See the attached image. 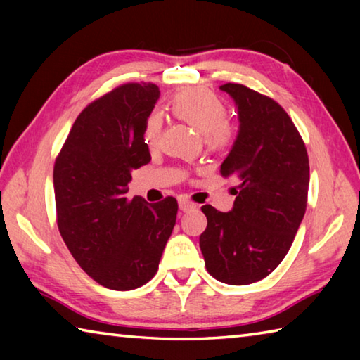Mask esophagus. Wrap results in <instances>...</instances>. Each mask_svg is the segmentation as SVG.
<instances>
[{
    "label": "esophagus",
    "mask_w": 360,
    "mask_h": 360,
    "mask_svg": "<svg viewBox=\"0 0 360 360\" xmlns=\"http://www.w3.org/2000/svg\"><path fill=\"white\" fill-rule=\"evenodd\" d=\"M195 208V203H192V202H188V200H179V210L182 211V212H187V211H192Z\"/></svg>",
    "instance_id": "esophagus-1"
}]
</instances>
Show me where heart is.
Segmentation results:
<instances>
[{"label": "heart", "instance_id": "heart-1", "mask_svg": "<svg viewBox=\"0 0 360 360\" xmlns=\"http://www.w3.org/2000/svg\"><path fill=\"white\" fill-rule=\"evenodd\" d=\"M172 111L195 130L205 135V141L212 149H221L230 141L231 127L227 117V106L219 96L206 89H187L176 94L172 103ZM163 117L160 112H150L144 124V141L155 146L160 138Z\"/></svg>", "mask_w": 360, "mask_h": 360}]
</instances>
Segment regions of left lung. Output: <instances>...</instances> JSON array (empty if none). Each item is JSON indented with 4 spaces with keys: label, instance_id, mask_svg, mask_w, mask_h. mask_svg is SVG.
I'll list each match as a JSON object with an SVG mask.
<instances>
[{
    "label": "left lung",
    "instance_id": "obj_1",
    "mask_svg": "<svg viewBox=\"0 0 360 360\" xmlns=\"http://www.w3.org/2000/svg\"><path fill=\"white\" fill-rule=\"evenodd\" d=\"M221 90L233 98L240 120L221 174L236 176L240 186L231 211L202 206L208 225L200 249L212 278L245 285L270 275L289 252L307 211L309 162L300 133L275 100L241 84Z\"/></svg>",
    "mask_w": 360,
    "mask_h": 360
}]
</instances>
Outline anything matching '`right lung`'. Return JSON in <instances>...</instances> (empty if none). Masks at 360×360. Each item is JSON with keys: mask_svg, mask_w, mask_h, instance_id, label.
<instances>
[{"mask_svg": "<svg viewBox=\"0 0 360 360\" xmlns=\"http://www.w3.org/2000/svg\"><path fill=\"white\" fill-rule=\"evenodd\" d=\"M160 96L155 84L129 82L77 115L53 165L60 235L96 283L131 290L150 281L172 235L178 202L129 200L131 169L150 160L144 124Z\"/></svg>", "mask_w": 360, "mask_h": 360, "instance_id": "add662e5", "label": "right lung"}]
</instances>
